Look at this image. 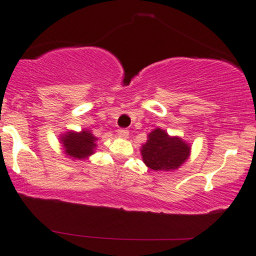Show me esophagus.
Here are the masks:
<instances>
[{
    "label": "esophagus",
    "instance_id": "obj_1",
    "mask_svg": "<svg viewBox=\"0 0 256 256\" xmlns=\"http://www.w3.org/2000/svg\"><path fill=\"white\" fill-rule=\"evenodd\" d=\"M118 134L122 138H128V131L126 130V128H119Z\"/></svg>",
    "mask_w": 256,
    "mask_h": 256
}]
</instances>
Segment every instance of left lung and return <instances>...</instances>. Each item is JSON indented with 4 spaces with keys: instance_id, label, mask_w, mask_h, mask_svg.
I'll return each mask as SVG.
<instances>
[{
    "instance_id": "1",
    "label": "left lung",
    "mask_w": 256,
    "mask_h": 256,
    "mask_svg": "<svg viewBox=\"0 0 256 256\" xmlns=\"http://www.w3.org/2000/svg\"><path fill=\"white\" fill-rule=\"evenodd\" d=\"M192 146L177 136H170L156 128L148 134V140L140 148L143 162L154 171L168 172L180 167L190 156Z\"/></svg>"
}]
</instances>
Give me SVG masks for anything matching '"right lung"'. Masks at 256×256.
<instances>
[{
    "label": "right lung",
    "mask_w": 256,
    "mask_h": 256,
    "mask_svg": "<svg viewBox=\"0 0 256 256\" xmlns=\"http://www.w3.org/2000/svg\"><path fill=\"white\" fill-rule=\"evenodd\" d=\"M96 140L98 138L91 134L90 130H82L80 132L68 131L60 137V143L62 144L64 154L70 158L76 160L86 158L94 154Z\"/></svg>",
    "instance_id": "1"
}]
</instances>
